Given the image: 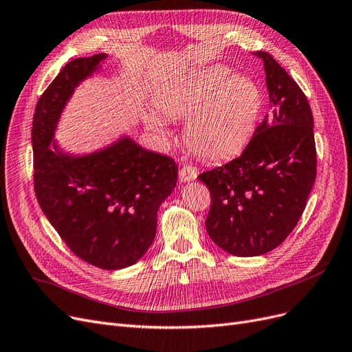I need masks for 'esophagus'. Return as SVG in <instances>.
<instances>
[{
	"instance_id": "1",
	"label": "esophagus",
	"mask_w": 352,
	"mask_h": 352,
	"mask_svg": "<svg viewBox=\"0 0 352 352\" xmlns=\"http://www.w3.org/2000/svg\"><path fill=\"white\" fill-rule=\"evenodd\" d=\"M197 175H198V172H197V168L193 167V166H184L179 170V180L180 182H192V180H195L197 179Z\"/></svg>"
}]
</instances>
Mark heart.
<instances>
[{
  "instance_id": "b5f03b06",
  "label": "heart",
  "mask_w": 352,
  "mask_h": 352,
  "mask_svg": "<svg viewBox=\"0 0 352 352\" xmlns=\"http://www.w3.org/2000/svg\"><path fill=\"white\" fill-rule=\"evenodd\" d=\"M262 103L256 82L246 76H234L223 65L186 72L157 99L167 116L192 113L185 129L186 142L210 160H224L243 150L256 128ZM150 125L166 132L157 118L150 119Z\"/></svg>"
}]
</instances>
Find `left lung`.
<instances>
[{
	"mask_svg": "<svg viewBox=\"0 0 352 352\" xmlns=\"http://www.w3.org/2000/svg\"><path fill=\"white\" fill-rule=\"evenodd\" d=\"M271 113L237 159L198 176L211 193L205 227L234 256H259L280 246L306 208L316 179L313 115L305 93L266 52Z\"/></svg>",
	"mask_w": 352,
	"mask_h": 352,
	"instance_id": "obj_1",
	"label": "left lung"
}]
</instances>
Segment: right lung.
Masks as SVG:
<instances>
[{
	"label": "right lung",
	"mask_w": 352,
	"mask_h": 352,
	"mask_svg": "<svg viewBox=\"0 0 352 352\" xmlns=\"http://www.w3.org/2000/svg\"><path fill=\"white\" fill-rule=\"evenodd\" d=\"M107 54L76 58L36 104L32 126L34 192L43 214L80 259L116 271L153 245L157 211L173 192V159L142 148L129 135L90 153L65 151L55 132L82 81L99 74Z\"/></svg>",
	"instance_id": "right-lung-1"
}]
</instances>
